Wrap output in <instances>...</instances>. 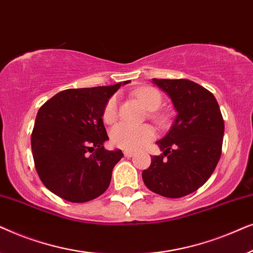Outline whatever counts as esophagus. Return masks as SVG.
Here are the masks:
<instances>
[{"mask_svg": "<svg viewBox=\"0 0 253 253\" xmlns=\"http://www.w3.org/2000/svg\"><path fill=\"white\" fill-rule=\"evenodd\" d=\"M134 155V152H131V151H124V157L126 158H132Z\"/></svg>", "mask_w": 253, "mask_h": 253, "instance_id": "1", "label": "esophagus"}]
</instances>
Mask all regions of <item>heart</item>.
<instances>
[{
    "mask_svg": "<svg viewBox=\"0 0 253 253\" xmlns=\"http://www.w3.org/2000/svg\"><path fill=\"white\" fill-rule=\"evenodd\" d=\"M133 95L151 112L150 117L157 123H165L167 116L157 113L155 110L160 108L162 103V95L157 88L151 86L137 88L133 91ZM119 116V98L113 95L107 100L102 112V120L107 124H112ZM155 138V130L151 126H134L126 123H121L114 126L110 132V139L114 146L126 151H137L152 141Z\"/></svg>",
    "mask_w": 253,
    "mask_h": 253,
    "instance_id": "b5f03b06",
    "label": "heart"
}]
</instances>
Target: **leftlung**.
Here are the masks:
<instances>
[{
  "mask_svg": "<svg viewBox=\"0 0 253 253\" xmlns=\"http://www.w3.org/2000/svg\"><path fill=\"white\" fill-rule=\"evenodd\" d=\"M177 112L172 126L157 141L162 154L143 171L151 191L181 198L198 190L213 174L222 152L224 122L216 99L188 79H153Z\"/></svg>",
  "mask_w": 253,
  "mask_h": 253,
  "instance_id": "obj_1",
  "label": "left lung"
}]
</instances>
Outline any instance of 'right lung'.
I'll return each mask as SVG.
<instances>
[{"instance_id": "add662e5", "label": "right lung", "mask_w": 253, "mask_h": 253, "mask_svg": "<svg viewBox=\"0 0 253 253\" xmlns=\"http://www.w3.org/2000/svg\"><path fill=\"white\" fill-rule=\"evenodd\" d=\"M121 85L64 89L40 107L31 136L34 166L43 185L62 199L89 202L108 189L123 153L103 146L109 138L102 112Z\"/></svg>"}]
</instances>
